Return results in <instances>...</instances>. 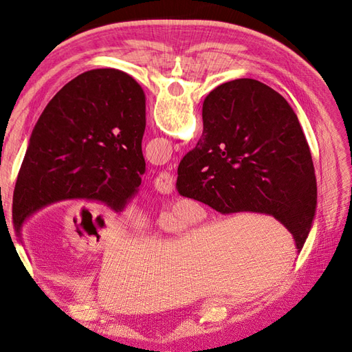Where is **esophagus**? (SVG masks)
Returning <instances> with one entry per match:
<instances>
[{
	"label": "esophagus",
	"mask_w": 352,
	"mask_h": 352,
	"mask_svg": "<svg viewBox=\"0 0 352 352\" xmlns=\"http://www.w3.org/2000/svg\"><path fill=\"white\" fill-rule=\"evenodd\" d=\"M154 188H155L157 192L163 194V195L172 192L173 188H175V177H173V175L168 173V172H162V173H160L155 177V180H154Z\"/></svg>",
	"instance_id": "obj_1"
}]
</instances>
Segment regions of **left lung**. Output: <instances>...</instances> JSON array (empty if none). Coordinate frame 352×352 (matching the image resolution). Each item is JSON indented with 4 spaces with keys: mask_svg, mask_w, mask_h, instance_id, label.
Wrapping results in <instances>:
<instances>
[{
    "mask_svg": "<svg viewBox=\"0 0 352 352\" xmlns=\"http://www.w3.org/2000/svg\"><path fill=\"white\" fill-rule=\"evenodd\" d=\"M145 94L116 69H95L65 85L38 119L17 176L13 223L65 199L122 211L145 173Z\"/></svg>",
    "mask_w": 352,
    "mask_h": 352,
    "instance_id": "8db88e82",
    "label": "left lung"
}]
</instances>
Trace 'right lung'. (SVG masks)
I'll return each mask as SVG.
<instances>
[{"mask_svg":"<svg viewBox=\"0 0 352 352\" xmlns=\"http://www.w3.org/2000/svg\"><path fill=\"white\" fill-rule=\"evenodd\" d=\"M202 123L197 146L177 167L179 194L221 214L273 216L301 251L314 219L317 185L291 105L267 85L236 79L207 95Z\"/></svg>","mask_w":352,"mask_h":352,"instance_id":"add662e5","label":"right lung"}]
</instances>
